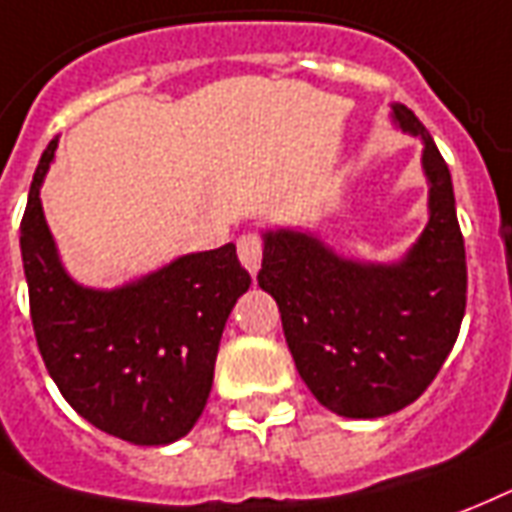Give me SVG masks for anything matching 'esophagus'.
Masks as SVG:
<instances>
[{
	"label": "esophagus",
	"mask_w": 512,
	"mask_h": 512,
	"mask_svg": "<svg viewBox=\"0 0 512 512\" xmlns=\"http://www.w3.org/2000/svg\"><path fill=\"white\" fill-rule=\"evenodd\" d=\"M261 251H264V245H261L259 234H242L240 240H237V253H240V261L245 270L256 275L261 267Z\"/></svg>",
	"instance_id": "34e87169"
}]
</instances>
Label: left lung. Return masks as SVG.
<instances>
[{
	"mask_svg": "<svg viewBox=\"0 0 512 512\" xmlns=\"http://www.w3.org/2000/svg\"><path fill=\"white\" fill-rule=\"evenodd\" d=\"M393 122L423 138L428 179V223L404 259H346L311 231H264L259 286L278 302L302 382L319 404L354 420L417 401L453 349L466 308L450 169L409 108L393 103Z\"/></svg>",
	"mask_w": 512,
	"mask_h": 512,
	"instance_id": "8db88e82",
	"label": "left lung"
}]
</instances>
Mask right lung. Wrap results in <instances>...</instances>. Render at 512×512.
I'll list each match as a JSON object with an SVG mask.
<instances>
[{
	"label": "right lung",
	"instance_id": "1",
	"mask_svg": "<svg viewBox=\"0 0 512 512\" xmlns=\"http://www.w3.org/2000/svg\"><path fill=\"white\" fill-rule=\"evenodd\" d=\"M57 141L37 163L21 220V259L43 363L87 423L133 445H171L207 406L220 335L251 275L229 242L179 256L119 289L73 281L40 204Z\"/></svg>",
	"mask_w": 512,
	"mask_h": 512
}]
</instances>
